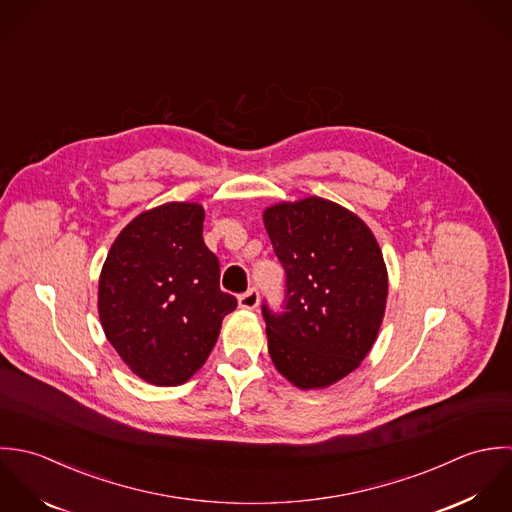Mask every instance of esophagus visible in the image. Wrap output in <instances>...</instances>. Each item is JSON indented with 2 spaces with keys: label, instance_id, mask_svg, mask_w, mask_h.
I'll use <instances>...</instances> for the list:
<instances>
[{
  "label": "esophagus",
  "instance_id": "obj_1",
  "mask_svg": "<svg viewBox=\"0 0 512 512\" xmlns=\"http://www.w3.org/2000/svg\"><path fill=\"white\" fill-rule=\"evenodd\" d=\"M259 305V291L257 289H249L247 293H243L239 297V307L247 308V310H253Z\"/></svg>",
  "mask_w": 512,
  "mask_h": 512
}]
</instances>
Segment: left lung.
Returning <instances> with one entry per match:
<instances>
[{"instance_id": "left-lung-1", "label": "left lung", "mask_w": 512, "mask_h": 512, "mask_svg": "<svg viewBox=\"0 0 512 512\" xmlns=\"http://www.w3.org/2000/svg\"><path fill=\"white\" fill-rule=\"evenodd\" d=\"M263 221L287 273L285 312L263 305L271 360L301 390L328 388L362 364L380 332L382 249L356 213L316 196L271 205Z\"/></svg>"}]
</instances>
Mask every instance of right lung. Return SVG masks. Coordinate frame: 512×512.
<instances>
[{
	"mask_svg": "<svg viewBox=\"0 0 512 512\" xmlns=\"http://www.w3.org/2000/svg\"><path fill=\"white\" fill-rule=\"evenodd\" d=\"M204 207L168 202L136 215L99 277V316L122 362L144 382L180 386L204 366L237 307L205 247Z\"/></svg>",
	"mask_w": 512,
	"mask_h": 512,
	"instance_id": "right-lung-1",
	"label": "right lung"
}]
</instances>
